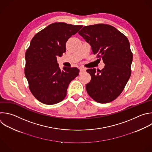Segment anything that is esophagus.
Wrapping results in <instances>:
<instances>
[{"label": "esophagus", "instance_id": "esophagus-1", "mask_svg": "<svg viewBox=\"0 0 152 152\" xmlns=\"http://www.w3.org/2000/svg\"><path fill=\"white\" fill-rule=\"evenodd\" d=\"M79 70H80V74H81L82 73L85 72V70H86V69L85 68L82 67H79Z\"/></svg>", "mask_w": 152, "mask_h": 152}]
</instances>
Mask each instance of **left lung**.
<instances>
[{
    "label": "left lung",
    "instance_id": "1",
    "mask_svg": "<svg viewBox=\"0 0 152 152\" xmlns=\"http://www.w3.org/2000/svg\"><path fill=\"white\" fill-rule=\"evenodd\" d=\"M78 33L90 44L92 53L105 64L102 70H86L91 76L86 91L98 103L111 102L124 91L131 75L133 56L129 40L115 27L105 24L84 26Z\"/></svg>",
    "mask_w": 152,
    "mask_h": 152
}]
</instances>
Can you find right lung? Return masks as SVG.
I'll return each mask as SVG.
<instances>
[{
    "mask_svg": "<svg viewBox=\"0 0 152 152\" xmlns=\"http://www.w3.org/2000/svg\"><path fill=\"white\" fill-rule=\"evenodd\" d=\"M83 27L65 23L49 25L33 37L25 55V76L31 94L51 105L64 99L70 82L79 75L76 67L59 68L57 57L66 52L67 40Z\"/></svg>",
    "mask_w": 152,
    "mask_h": 152,
    "instance_id": "right-lung-1",
    "label": "right lung"
}]
</instances>
